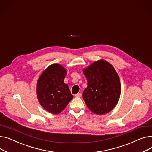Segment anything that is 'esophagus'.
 I'll return each mask as SVG.
<instances>
[{"mask_svg": "<svg viewBox=\"0 0 152 152\" xmlns=\"http://www.w3.org/2000/svg\"><path fill=\"white\" fill-rule=\"evenodd\" d=\"M75 97H80L82 96V94L81 93H77V94H76L75 95Z\"/></svg>", "mask_w": 152, "mask_h": 152, "instance_id": "34e87169", "label": "esophagus"}]
</instances>
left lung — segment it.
Listing matches in <instances>:
<instances>
[{
	"mask_svg": "<svg viewBox=\"0 0 152 152\" xmlns=\"http://www.w3.org/2000/svg\"><path fill=\"white\" fill-rule=\"evenodd\" d=\"M88 86L82 94L90 110L97 115L111 111L118 102L121 85L113 67L104 60L97 61L83 70Z\"/></svg>",
	"mask_w": 152,
	"mask_h": 152,
	"instance_id": "left-lung-1",
	"label": "left lung"
}]
</instances>
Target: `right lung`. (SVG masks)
Returning <instances> with one entry per match:
<instances>
[{
	"mask_svg": "<svg viewBox=\"0 0 152 152\" xmlns=\"http://www.w3.org/2000/svg\"><path fill=\"white\" fill-rule=\"evenodd\" d=\"M66 69L58 64L50 66L42 73L37 84V96L43 109L58 114L72 99L68 85L64 82Z\"/></svg>",
	"mask_w": 152,
	"mask_h": 152,
	"instance_id": "add662e5",
	"label": "right lung"
}]
</instances>
